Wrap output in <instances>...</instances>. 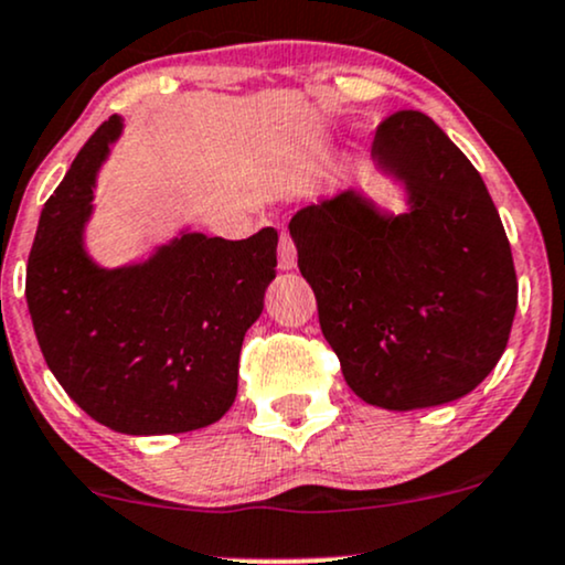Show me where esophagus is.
<instances>
[{
    "mask_svg": "<svg viewBox=\"0 0 565 565\" xmlns=\"http://www.w3.org/2000/svg\"><path fill=\"white\" fill-rule=\"evenodd\" d=\"M295 265H297L295 242H291V236L287 234V231H281V239H278V268L295 270Z\"/></svg>",
    "mask_w": 565,
    "mask_h": 565,
    "instance_id": "esophagus-1",
    "label": "esophagus"
}]
</instances>
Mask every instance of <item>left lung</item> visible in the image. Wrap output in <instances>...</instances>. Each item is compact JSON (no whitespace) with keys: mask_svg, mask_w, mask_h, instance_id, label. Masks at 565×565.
Segmentation results:
<instances>
[{"mask_svg":"<svg viewBox=\"0 0 565 565\" xmlns=\"http://www.w3.org/2000/svg\"><path fill=\"white\" fill-rule=\"evenodd\" d=\"M371 160L403 189V213L360 186L326 194L291 215L297 265L363 403H452L505 352L519 305L511 244L479 171L424 113L384 120Z\"/></svg>","mask_w":565,"mask_h":565,"instance_id":"left-lung-1","label":"left lung"}]
</instances>
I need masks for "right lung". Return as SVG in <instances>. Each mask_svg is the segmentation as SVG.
Instances as JSON below:
<instances>
[{
    "label": "right lung",
    "instance_id": "right-lung-1",
    "mask_svg": "<svg viewBox=\"0 0 565 565\" xmlns=\"http://www.w3.org/2000/svg\"><path fill=\"white\" fill-rule=\"evenodd\" d=\"M120 134L124 118L113 115L42 210L25 270L33 331L67 397L107 429H205L234 405L244 334L276 278L278 234L231 242L181 226L139 260L99 265L86 228Z\"/></svg>",
    "mask_w": 565,
    "mask_h": 565
}]
</instances>
